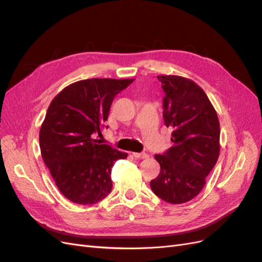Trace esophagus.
Wrapping results in <instances>:
<instances>
[{
  "instance_id": "1",
  "label": "esophagus",
  "mask_w": 262,
  "mask_h": 262,
  "mask_svg": "<svg viewBox=\"0 0 262 262\" xmlns=\"http://www.w3.org/2000/svg\"><path fill=\"white\" fill-rule=\"evenodd\" d=\"M132 155L136 157V158H141V160H143V158H147L148 155L146 153H132Z\"/></svg>"
}]
</instances>
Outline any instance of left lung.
Segmentation results:
<instances>
[{"mask_svg": "<svg viewBox=\"0 0 262 262\" xmlns=\"http://www.w3.org/2000/svg\"><path fill=\"white\" fill-rule=\"evenodd\" d=\"M165 93L163 117L172 126L173 145L156 154L161 171L149 182L162 200L180 204L192 200L205 185L220 155V121L207 94L189 78L158 75Z\"/></svg>", "mask_w": 262, "mask_h": 262, "instance_id": "8db88e82", "label": "left lung"}]
</instances>
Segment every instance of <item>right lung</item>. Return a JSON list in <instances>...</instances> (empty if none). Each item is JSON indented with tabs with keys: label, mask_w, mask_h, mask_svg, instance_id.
<instances>
[{
	"label": "right lung",
	"mask_w": 262,
	"mask_h": 262,
	"mask_svg": "<svg viewBox=\"0 0 262 262\" xmlns=\"http://www.w3.org/2000/svg\"><path fill=\"white\" fill-rule=\"evenodd\" d=\"M134 80L89 78L70 84L55 96L39 132L41 156L60 192L77 204H95L113 188L112 168L128 153L101 144L116 95Z\"/></svg>",
	"instance_id": "add662e5"
}]
</instances>
